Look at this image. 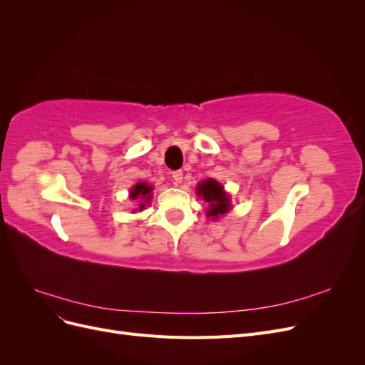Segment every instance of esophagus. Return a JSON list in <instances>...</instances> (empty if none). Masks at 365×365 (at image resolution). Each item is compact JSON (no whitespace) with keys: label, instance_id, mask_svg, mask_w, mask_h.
I'll return each mask as SVG.
<instances>
[{"label":"esophagus","instance_id":"obj_1","mask_svg":"<svg viewBox=\"0 0 365 365\" xmlns=\"http://www.w3.org/2000/svg\"><path fill=\"white\" fill-rule=\"evenodd\" d=\"M172 178H173V181L178 184V182H181L182 181V172L181 170H175V172H172Z\"/></svg>","mask_w":365,"mask_h":365}]
</instances>
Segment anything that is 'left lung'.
Returning a JSON list of instances; mask_svg holds the SVG:
<instances>
[{"instance_id":"1","label":"left lung","mask_w":365,"mask_h":365,"mask_svg":"<svg viewBox=\"0 0 365 365\" xmlns=\"http://www.w3.org/2000/svg\"><path fill=\"white\" fill-rule=\"evenodd\" d=\"M196 193L208 204L207 216L217 219L224 216L231 208V200L228 193L224 190V185L216 180L207 178L196 185Z\"/></svg>"}]
</instances>
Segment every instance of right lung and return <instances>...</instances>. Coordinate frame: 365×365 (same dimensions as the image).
Segmentation results:
<instances>
[{
	"label": "right lung",
	"mask_w": 365,
	"mask_h": 365,
	"mask_svg": "<svg viewBox=\"0 0 365 365\" xmlns=\"http://www.w3.org/2000/svg\"><path fill=\"white\" fill-rule=\"evenodd\" d=\"M152 190H153V187L149 185L148 182H137V184L130 189L129 197H130L132 201H135V200L140 201V205H138L140 212H141V210H145L146 204L150 202V200H152ZM135 210H137V208H135Z\"/></svg>",
	"instance_id": "1"
}]
</instances>
